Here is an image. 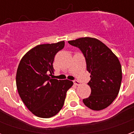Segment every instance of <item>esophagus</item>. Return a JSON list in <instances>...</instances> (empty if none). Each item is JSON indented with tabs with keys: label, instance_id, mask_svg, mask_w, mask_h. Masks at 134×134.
<instances>
[{
	"label": "esophagus",
	"instance_id": "obj_1",
	"mask_svg": "<svg viewBox=\"0 0 134 134\" xmlns=\"http://www.w3.org/2000/svg\"><path fill=\"white\" fill-rule=\"evenodd\" d=\"M73 82H74V84L75 85H77V86H78V85H80V82L78 80H74Z\"/></svg>",
	"mask_w": 134,
	"mask_h": 134
}]
</instances>
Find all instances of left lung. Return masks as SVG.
<instances>
[{"mask_svg": "<svg viewBox=\"0 0 134 134\" xmlns=\"http://www.w3.org/2000/svg\"><path fill=\"white\" fill-rule=\"evenodd\" d=\"M68 43L81 50L87 70L90 73L87 85L91 88V94L83 99V103L93 110L105 109L116 98L121 87L122 70L118 57L97 38L83 37Z\"/></svg>", "mask_w": 134, "mask_h": 134, "instance_id": "1", "label": "left lung"}]
</instances>
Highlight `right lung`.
<instances>
[{
  "label": "right lung",
  "mask_w": 134,
  "mask_h": 134,
  "mask_svg": "<svg viewBox=\"0 0 134 134\" xmlns=\"http://www.w3.org/2000/svg\"><path fill=\"white\" fill-rule=\"evenodd\" d=\"M64 47V41L37 45L20 61L16 72V87L25 105L34 115L51 118L64 103L67 91L73 82L59 80L49 76L54 73L56 54Z\"/></svg>",
  "instance_id": "obj_1"
}]
</instances>
